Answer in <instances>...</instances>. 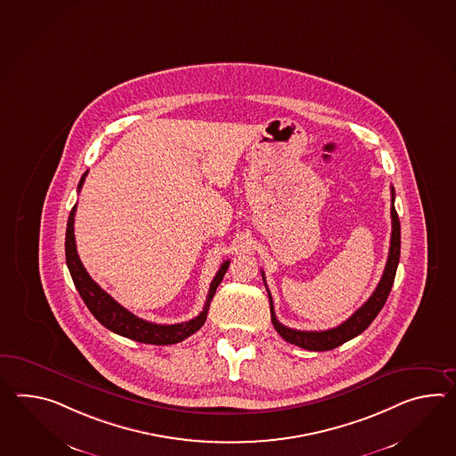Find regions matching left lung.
Listing matches in <instances>:
<instances>
[{
  "label": "left lung",
  "mask_w": 456,
  "mask_h": 456,
  "mask_svg": "<svg viewBox=\"0 0 456 456\" xmlns=\"http://www.w3.org/2000/svg\"><path fill=\"white\" fill-rule=\"evenodd\" d=\"M395 188L391 186V221H393V231H391V245H389V255H387V262H386L385 273L381 276V281L376 286L373 294L368 297V301L354 311V314L350 315L345 322L337 325L334 329L329 330H296L289 329L286 325L281 324L276 314H274L273 299L272 294L268 291L270 297V313H272V322H273L276 332L283 337L286 342L301 346L305 350H313V352H327L337 348L338 345L345 344L348 340L354 338L356 335L362 334L363 330L368 329V325L375 321L376 315L379 314V311L383 309L386 299L389 296V291L395 283V270L399 265V255H401V224L399 217L395 213ZM265 281V273L262 272Z\"/></svg>",
  "instance_id": "obj_1"
}]
</instances>
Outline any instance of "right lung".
<instances>
[{
    "mask_svg": "<svg viewBox=\"0 0 456 456\" xmlns=\"http://www.w3.org/2000/svg\"><path fill=\"white\" fill-rule=\"evenodd\" d=\"M88 172L81 176L78 183V191L85 183ZM75 211H77V204L73 206V209L69 216V223H67V235H65V258H67V266L71 274V280L75 283L77 291L80 293L81 299L86 304V307L90 309L96 321L100 324L104 325L106 329H110L114 334L127 337L135 342L141 344L151 345H172L182 342L184 338H188L190 335L198 332L208 317L209 311V304L213 301L214 294L217 286L223 281L224 274L229 268V260L224 262L219 268V272L214 276L211 286H209V293L208 299L204 304L203 313L196 315L188 322L173 325L153 324L149 321H143L141 317L132 314L126 307H122L121 304L116 303L110 294L102 289L98 284L94 283L92 276L85 270V266L81 264L80 256L77 252V243H75V232H73V224H75Z\"/></svg>",
    "mask_w": 456,
    "mask_h": 456,
    "instance_id": "1",
    "label": "right lung"
}]
</instances>
